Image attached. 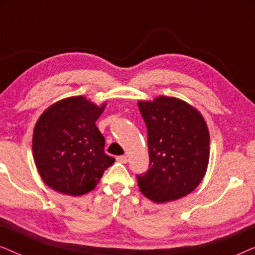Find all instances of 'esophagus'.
Listing matches in <instances>:
<instances>
[{"label":"esophagus","instance_id":"1","mask_svg":"<svg viewBox=\"0 0 255 255\" xmlns=\"http://www.w3.org/2000/svg\"><path fill=\"white\" fill-rule=\"evenodd\" d=\"M117 161L121 163H127L128 161V159L127 155H121V156H117Z\"/></svg>","mask_w":255,"mask_h":255}]
</instances>
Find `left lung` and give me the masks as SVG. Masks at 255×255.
I'll return each mask as SVG.
<instances>
[{
    "mask_svg": "<svg viewBox=\"0 0 255 255\" xmlns=\"http://www.w3.org/2000/svg\"><path fill=\"white\" fill-rule=\"evenodd\" d=\"M147 128L149 168L137 175L139 189L156 203L190 194L207 172L210 134L203 116L184 101L159 96L138 101Z\"/></svg>",
    "mask_w": 255,
    "mask_h": 255,
    "instance_id": "1",
    "label": "left lung"
}]
</instances>
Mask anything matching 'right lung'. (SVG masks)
<instances>
[{
	"label": "right lung",
	"instance_id": "1",
	"mask_svg": "<svg viewBox=\"0 0 255 255\" xmlns=\"http://www.w3.org/2000/svg\"><path fill=\"white\" fill-rule=\"evenodd\" d=\"M106 106L72 96L52 104L38 118L33 159L41 180L52 189L72 196L85 195L115 162L104 153L106 140L96 127Z\"/></svg>",
	"mask_w": 255,
	"mask_h": 255
}]
</instances>
